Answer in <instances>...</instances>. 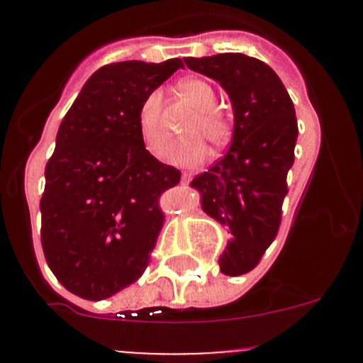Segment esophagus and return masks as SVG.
I'll list each match as a JSON object with an SVG mask.
<instances>
[{
  "instance_id": "obj_1",
  "label": "esophagus",
  "mask_w": 363,
  "mask_h": 363,
  "mask_svg": "<svg viewBox=\"0 0 363 363\" xmlns=\"http://www.w3.org/2000/svg\"><path fill=\"white\" fill-rule=\"evenodd\" d=\"M191 177H193L191 174H188V172H184V174H182V184H188V182L191 181Z\"/></svg>"
}]
</instances>
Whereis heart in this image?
I'll return each mask as SVG.
<instances>
[{"label":"heart","instance_id":"heart-1","mask_svg":"<svg viewBox=\"0 0 363 363\" xmlns=\"http://www.w3.org/2000/svg\"><path fill=\"white\" fill-rule=\"evenodd\" d=\"M177 91L193 107V113L182 124V133L189 137L174 142L167 151V160L177 164L199 163L205 156V145L198 135L208 144L219 145L230 137L232 124L225 113L216 108L218 96L207 80L184 79L177 84ZM137 126L144 147L152 156H161L167 144V133L163 128V94L160 89L151 91L142 100Z\"/></svg>","mask_w":363,"mask_h":363}]
</instances>
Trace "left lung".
<instances>
[{"mask_svg": "<svg viewBox=\"0 0 363 363\" xmlns=\"http://www.w3.org/2000/svg\"><path fill=\"white\" fill-rule=\"evenodd\" d=\"M193 72L218 80L235 113L232 145L191 186L202 207L233 233L219 258L226 276L251 272L276 239L298 135L295 107L269 65L246 54L184 57Z\"/></svg>", "mask_w": 363, "mask_h": 363, "instance_id": "obj_1", "label": "left lung"}]
</instances>
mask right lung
Listing matches in <instances>:
<instances>
[{
	"instance_id": "right-lung-1",
	"label": "right lung",
	"mask_w": 363,
	"mask_h": 363,
	"mask_svg": "<svg viewBox=\"0 0 363 363\" xmlns=\"http://www.w3.org/2000/svg\"><path fill=\"white\" fill-rule=\"evenodd\" d=\"M179 68L177 57L105 65L61 123L40 200L42 247L57 281L82 298L116 295L151 262L164 225L160 199L181 170L144 147L137 116L145 94Z\"/></svg>"
}]
</instances>
